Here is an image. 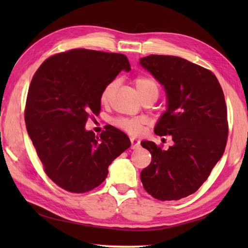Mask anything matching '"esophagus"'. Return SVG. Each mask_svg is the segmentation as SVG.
<instances>
[{
    "label": "esophagus",
    "instance_id": "obj_1",
    "mask_svg": "<svg viewBox=\"0 0 248 248\" xmlns=\"http://www.w3.org/2000/svg\"><path fill=\"white\" fill-rule=\"evenodd\" d=\"M130 140H131V148H132V149H138V148H140V140L135 139V138H131Z\"/></svg>",
    "mask_w": 248,
    "mask_h": 248
}]
</instances>
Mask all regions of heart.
<instances>
[{
	"instance_id": "1",
	"label": "heart",
	"mask_w": 248,
	"mask_h": 248,
	"mask_svg": "<svg viewBox=\"0 0 248 248\" xmlns=\"http://www.w3.org/2000/svg\"><path fill=\"white\" fill-rule=\"evenodd\" d=\"M134 83L141 98L154 93L159 94V85H157L155 78L146 76H140L138 78H135ZM115 85L116 82L112 81L104 86L101 94H100V99H101L102 102L108 101ZM116 124H117L118 127L125 130L131 134H136L140 129V120L138 118H119L116 121Z\"/></svg>"
}]
</instances>
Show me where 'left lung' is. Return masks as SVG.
<instances>
[{"label": "left lung", "mask_w": 248, "mask_h": 248, "mask_svg": "<svg viewBox=\"0 0 248 248\" xmlns=\"http://www.w3.org/2000/svg\"><path fill=\"white\" fill-rule=\"evenodd\" d=\"M140 62L167 94L168 108L155 133L173 140L168 150L141 141L151 163L141 170L140 180L155 199L179 200L202 186L224 155L228 136L224 93L212 71L181 57L151 54Z\"/></svg>", "instance_id": "8db88e82"}]
</instances>
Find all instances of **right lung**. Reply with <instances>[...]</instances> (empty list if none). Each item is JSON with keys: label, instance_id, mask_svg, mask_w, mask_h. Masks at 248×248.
<instances>
[{"label": "right lung", "instance_id": "obj_1", "mask_svg": "<svg viewBox=\"0 0 248 248\" xmlns=\"http://www.w3.org/2000/svg\"><path fill=\"white\" fill-rule=\"evenodd\" d=\"M130 69L124 54L72 49L46 59L31 78L26 130L46 176L65 191L99 186L108 165L130 147L128 136L113 125L98 136L85 130L88 118L100 113L104 86Z\"/></svg>", "mask_w": 248, "mask_h": 248}]
</instances>
